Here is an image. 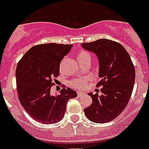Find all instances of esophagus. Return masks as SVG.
Masks as SVG:
<instances>
[{"label": "esophagus", "mask_w": 149, "mask_h": 149, "mask_svg": "<svg viewBox=\"0 0 149 149\" xmlns=\"http://www.w3.org/2000/svg\"><path fill=\"white\" fill-rule=\"evenodd\" d=\"M77 93H78V96H81V95H84V92H82V91H77Z\"/></svg>", "instance_id": "obj_1"}]
</instances>
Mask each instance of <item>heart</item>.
<instances>
[{
    "label": "heart",
    "instance_id": "1",
    "mask_svg": "<svg viewBox=\"0 0 149 149\" xmlns=\"http://www.w3.org/2000/svg\"><path fill=\"white\" fill-rule=\"evenodd\" d=\"M77 58H78V61H79L84 60V59H86V58H90V54H89L88 52L81 50L77 55ZM88 78H87V77L78 78L71 81L70 82V85L74 88L83 89L85 88L86 84H88Z\"/></svg>",
    "mask_w": 149,
    "mask_h": 149
}]
</instances>
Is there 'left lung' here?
Returning a JSON list of instances; mask_svg holds the SVG:
<instances>
[{
  "label": "left lung",
  "mask_w": 149,
  "mask_h": 149,
  "mask_svg": "<svg viewBox=\"0 0 149 149\" xmlns=\"http://www.w3.org/2000/svg\"><path fill=\"white\" fill-rule=\"evenodd\" d=\"M85 50L95 53L99 61L102 95L89 93L92 103L84 108L88 119L95 123H106L118 117L127 106L135 84V71L131 58L119 43L99 39L82 43Z\"/></svg>",
  "instance_id": "1"
}]
</instances>
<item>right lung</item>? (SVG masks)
I'll list each match as a JSON object with an SVG mask.
<instances>
[{
  "label": "right lung",
  "mask_w": 149,
  "mask_h": 149,
  "mask_svg": "<svg viewBox=\"0 0 149 149\" xmlns=\"http://www.w3.org/2000/svg\"><path fill=\"white\" fill-rule=\"evenodd\" d=\"M72 45L48 43L35 45L26 52L17 65L16 82L19 101L35 121L54 124L65 116L69 99L77 92L67 88L51 95L52 78L60 74V63Z\"/></svg>",
  "instance_id": "1"
}]
</instances>
